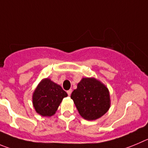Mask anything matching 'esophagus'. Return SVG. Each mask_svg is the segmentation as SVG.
I'll list each match as a JSON object with an SVG mask.
<instances>
[{
  "mask_svg": "<svg viewBox=\"0 0 148 148\" xmlns=\"http://www.w3.org/2000/svg\"><path fill=\"white\" fill-rule=\"evenodd\" d=\"M71 93H72V90H71V89L67 91V93H68V95H69V96H71Z\"/></svg>",
  "mask_w": 148,
  "mask_h": 148,
  "instance_id": "esophagus-1",
  "label": "esophagus"
}]
</instances>
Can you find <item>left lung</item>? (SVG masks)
Here are the masks:
<instances>
[{
  "instance_id": "obj_1",
  "label": "left lung",
  "mask_w": 148,
  "mask_h": 148,
  "mask_svg": "<svg viewBox=\"0 0 148 148\" xmlns=\"http://www.w3.org/2000/svg\"><path fill=\"white\" fill-rule=\"evenodd\" d=\"M71 98L79 113L87 121H95L107 112L111 106L110 91L94 77H83Z\"/></svg>"
}]
</instances>
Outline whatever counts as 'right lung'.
Returning <instances> with one entry per match:
<instances>
[{
	"label": "right lung",
	"instance_id": "right-lung-1",
	"mask_svg": "<svg viewBox=\"0 0 148 148\" xmlns=\"http://www.w3.org/2000/svg\"><path fill=\"white\" fill-rule=\"evenodd\" d=\"M68 94L60 85L45 78L37 85L32 96L36 112L43 117H51L58 110L63 98Z\"/></svg>",
	"mask_w": 148,
	"mask_h": 148
}]
</instances>
